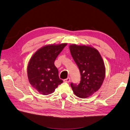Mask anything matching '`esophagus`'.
Masks as SVG:
<instances>
[{
	"instance_id": "34e87169",
	"label": "esophagus",
	"mask_w": 130,
	"mask_h": 130,
	"mask_svg": "<svg viewBox=\"0 0 130 130\" xmlns=\"http://www.w3.org/2000/svg\"><path fill=\"white\" fill-rule=\"evenodd\" d=\"M64 82H65L66 83H69L70 82V78L68 77V78H67L66 79H65L64 80Z\"/></svg>"
}]
</instances>
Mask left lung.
Listing matches in <instances>:
<instances>
[{
  "mask_svg": "<svg viewBox=\"0 0 130 130\" xmlns=\"http://www.w3.org/2000/svg\"><path fill=\"white\" fill-rule=\"evenodd\" d=\"M70 50L72 58L80 71V83H71L77 97L86 98L97 91L105 76V68L102 58L95 48L87 46L71 45Z\"/></svg>",
  "mask_w": 130,
  "mask_h": 130,
  "instance_id": "left-lung-1",
  "label": "left lung"
}]
</instances>
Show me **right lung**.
Masks as SVG:
<instances>
[{"label": "right lung", "instance_id": "add662e5", "mask_svg": "<svg viewBox=\"0 0 130 130\" xmlns=\"http://www.w3.org/2000/svg\"><path fill=\"white\" fill-rule=\"evenodd\" d=\"M67 44L45 46L33 54L27 66L30 84L39 93L48 95L63 82L58 75L54 61Z\"/></svg>", "mask_w": 130, "mask_h": 130}]
</instances>
